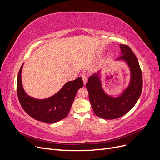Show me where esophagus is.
<instances>
[{
    "mask_svg": "<svg viewBox=\"0 0 160 160\" xmlns=\"http://www.w3.org/2000/svg\"><path fill=\"white\" fill-rule=\"evenodd\" d=\"M81 78L83 81L84 85H85L87 82H88V76L86 74H83V75H81Z\"/></svg>",
    "mask_w": 160,
    "mask_h": 160,
    "instance_id": "1",
    "label": "esophagus"
}]
</instances>
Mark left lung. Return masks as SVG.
<instances>
[{"instance_id":"8db88e82","label":"left lung","mask_w":160,"mask_h":160,"mask_svg":"<svg viewBox=\"0 0 160 160\" xmlns=\"http://www.w3.org/2000/svg\"><path fill=\"white\" fill-rule=\"evenodd\" d=\"M120 47L122 55L118 59L127 62L132 77L129 85L123 93L116 98L106 95L101 87L98 72L91 76L86 83L95 114L105 119H117L129 112L137 103L142 91V72L136 56L128 45L121 44Z\"/></svg>"}]
</instances>
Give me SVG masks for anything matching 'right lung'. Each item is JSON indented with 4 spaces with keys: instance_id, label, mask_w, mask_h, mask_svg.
I'll return each instance as SVG.
<instances>
[{
    "instance_id": "right-lung-1",
    "label": "right lung",
    "mask_w": 160,
    "mask_h": 160,
    "mask_svg": "<svg viewBox=\"0 0 160 160\" xmlns=\"http://www.w3.org/2000/svg\"><path fill=\"white\" fill-rule=\"evenodd\" d=\"M22 66L18 73L17 92L19 103L24 111L33 119L47 123H55L65 118L73 103L77 92L83 86L81 77L67 83L51 98L38 100L28 96L23 90L21 78Z\"/></svg>"
}]
</instances>
